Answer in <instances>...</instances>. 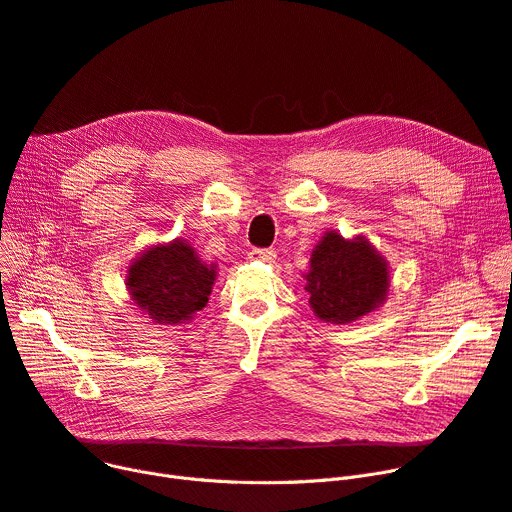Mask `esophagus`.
I'll use <instances>...</instances> for the list:
<instances>
[{"label": "esophagus", "instance_id": "1", "mask_svg": "<svg viewBox=\"0 0 512 512\" xmlns=\"http://www.w3.org/2000/svg\"><path fill=\"white\" fill-rule=\"evenodd\" d=\"M249 259L251 261H274L276 251L274 249H253V251H249Z\"/></svg>", "mask_w": 512, "mask_h": 512}]
</instances>
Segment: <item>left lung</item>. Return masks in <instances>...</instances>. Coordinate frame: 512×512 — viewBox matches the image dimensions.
Instances as JSON below:
<instances>
[{
	"label": "left lung",
	"mask_w": 512,
	"mask_h": 512,
	"mask_svg": "<svg viewBox=\"0 0 512 512\" xmlns=\"http://www.w3.org/2000/svg\"><path fill=\"white\" fill-rule=\"evenodd\" d=\"M313 313L330 324L351 321L378 309L390 288L388 261L365 236L353 240L330 230L311 253L305 276Z\"/></svg>",
	"instance_id": "8db88e82"
}]
</instances>
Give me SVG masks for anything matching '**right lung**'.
Here are the masks:
<instances>
[{
	"label": "right lung",
	"mask_w": 512,
	"mask_h": 512,
	"mask_svg": "<svg viewBox=\"0 0 512 512\" xmlns=\"http://www.w3.org/2000/svg\"><path fill=\"white\" fill-rule=\"evenodd\" d=\"M215 282V265L199 259L186 240L153 245L128 267L126 286L132 301L153 324L176 326L201 311Z\"/></svg>",
	"instance_id": "obj_1"
}]
</instances>
